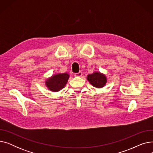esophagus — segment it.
<instances>
[{"mask_svg":"<svg viewBox=\"0 0 153 153\" xmlns=\"http://www.w3.org/2000/svg\"><path fill=\"white\" fill-rule=\"evenodd\" d=\"M82 72H79L78 73L74 74V76L76 77H81V76H82Z\"/></svg>","mask_w":153,"mask_h":153,"instance_id":"34e87169","label":"esophagus"}]
</instances>
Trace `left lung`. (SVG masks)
Wrapping results in <instances>:
<instances>
[{
	"instance_id": "1",
	"label": "left lung",
	"mask_w": 153,
	"mask_h": 153,
	"mask_svg": "<svg viewBox=\"0 0 153 153\" xmlns=\"http://www.w3.org/2000/svg\"><path fill=\"white\" fill-rule=\"evenodd\" d=\"M87 79L91 85L98 89L105 86L107 82L106 76L100 72H94L91 74H88Z\"/></svg>"
}]
</instances>
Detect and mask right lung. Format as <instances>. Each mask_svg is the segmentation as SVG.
<instances>
[{
  "instance_id": "obj_1",
  "label": "right lung",
  "mask_w": 153,
  "mask_h": 153,
  "mask_svg": "<svg viewBox=\"0 0 153 153\" xmlns=\"http://www.w3.org/2000/svg\"><path fill=\"white\" fill-rule=\"evenodd\" d=\"M69 78V75L66 72L54 74L46 80L45 84L50 91L54 92H58L65 87Z\"/></svg>"
}]
</instances>
